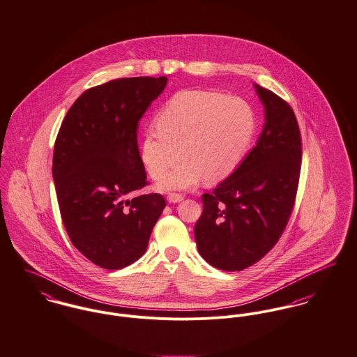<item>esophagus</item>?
Wrapping results in <instances>:
<instances>
[{"label":"esophagus","instance_id":"esophagus-1","mask_svg":"<svg viewBox=\"0 0 357 357\" xmlns=\"http://www.w3.org/2000/svg\"><path fill=\"white\" fill-rule=\"evenodd\" d=\"M183 196L182 195H178V193H171V195H168V197H167V201L168 202H171V204H175V202H181V201H183Z\"/></svg>","mask_w":357,"mask_h":357}]
</instances>
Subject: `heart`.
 I'll list each match as a JSON object with an SVG mask.
<instances>
[{"mask_svg": "<svg viewBox=\"0 0 357 357\" xmlns=\"http://www.w3.org/2000/svg\"><path fill=\"white\" fill-rule=\"evenodd\" d=\"M139 139V159L159 179L176 158H183L158 183L160 190L193 188L205 179L219 183L236 172L255 134L252 107L239 97L213 90L189 89L168 98Z\"/></svg>", "mask_w": 357, "mask_h": 357, "instance_id": "1", "label": "heart"}]
</instances>
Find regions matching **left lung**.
Here are the masks:
<instances>
[{"mask_svg":"<svg viewBox=\"0 0 357 357\" xmlns=\"http://www.w3.org/2000/svg\"><path fill=\"white\" fill-rule=\"evenodd\" d=\"M266 123L236 172L202 195L196 223L198 253L211 266L241 271L263 259L291 215L301 169V134L290 105L255 84Z\"/></svg>","mask_w":357,"mask_h":357,"instance_id":"left-lung-1","label":"left lung"}]
</instances>
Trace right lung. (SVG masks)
<instances>
[{
    "label": "right lung",
    "mask_w": 357,
    "mask_h": 357,
    "mask_svg": "<svg viewBox=\"0 0 357 357\" xmlns=\"http://www.w3.org/2000/svg\"><path fill=\"white\" fill-rule=\"evenodd\" d=\"M167 78H123L86 90L68 109L53 152V181L73 245L91 263L120 270L146 250L165 199L124 197L148 185L138 121Z\"/></svg>",
    "instance_id": "1"
}]
</instances>
